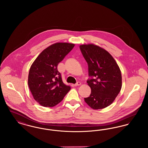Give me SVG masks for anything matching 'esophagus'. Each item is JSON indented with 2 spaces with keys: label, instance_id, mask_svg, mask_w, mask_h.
I'll list each match as a JSON object with an SVG mask.
<instances>
[{
  "label": "esophagus",
  "instance_id": "obj_1",
  "mask_svg": "<svg viewBox=\"0 0 148 148\" xmlns=\"http://www.w3.org/2000/svg\"><path fill=\"white\" fill-rule=\"evenodd\" d=\"M81 85V83L79 82H77L76 84H75L74 85L75 86H79V85Z\"/></svg>",
  "mask_w": 148,
  "mask_h": 148
}]
</instances>
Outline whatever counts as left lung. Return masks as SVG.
Returning a JSON list of instances; mask_svg holds the SVG:
<instances>
[{
  "mask_svg": "<svg viewBox=\"0 0 148 148\" xmlns=\"http://www.w3.org/2000/svg\"><path fill=\"white\" fill-rule=\"evenodd\" d=\"M80 49L88 65L87 83L91 94L85 103L93 109L110 106L121 89L119 67L106 50L94 44L81 45Z\"/></svg>",
  "mask_w": 148,
  "mask_h": 148,
  "instance_id": "left-lung-1",
  "label": "left lung"
}]
</instances>
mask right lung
<instances>
[{
  "label": "right lung",
  "mask_w": 148,
  "mask_h": 148,
  "mask_svg": "<svg viewBox=\"0 0 148 148\" xmlns=\"http://www.w3.org/2000/svg\"><path fill=\"white\" fill-rule=\"evenodd\" d=\"M74 45L56 42L44 50L32 64L29 73V88L34 99L41 106H56L71 90V86L64 84L57 66Z\"/></svg>",
  "instance_id": "obj_1"
}]
</instances>
